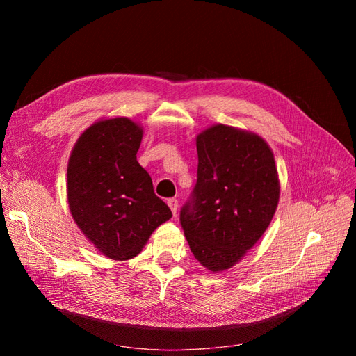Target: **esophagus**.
I'll list each match as a JSON object with an SVG mask.
<instances>
[{
	"label": "esophagus",
	"mask_w": 356,
	"mask_h": 356,
	"mask_svg": "<svg viewBox=\"0 0 356 356\" xmlns=\"http://www.w3.org/2000/svg\"><path fill=\"white\" fill-rule=\"evenodd\" d=\"M168 204H169V208H170L172 213H174V217H177V212H178V200H177L175 197H172V199L168 200Z\"/></svg>",
	"instance_id": "obj_1"
}]
</instances>
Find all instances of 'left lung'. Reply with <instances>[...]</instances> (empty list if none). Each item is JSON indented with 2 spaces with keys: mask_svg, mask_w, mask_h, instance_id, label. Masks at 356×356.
Masks as SVG:
<instances>
[{
  "mask_svg": "<svg viewBox=\"0 0 356 356\" xmlns=\"http://www.w3.org/2000/svg\"><path fill=\"white\" fill-rule=\"evenodd\" d=\"M196 147L197 184L179 221L196 260L220 273L260 241L281 182L272 148L254 132L212 124L197 135Z\"/></svg>",
  "mask_w": 356,
  "mask_h": 356,
  "instance_id": "8db88e82",
  "label": "left lung"
}]
</instances>
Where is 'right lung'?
Returning a JSON list of instances; mask_svg holds the SVG:
<instances>
[{
	"instance_id": "obj_1",
	"label": "right lung",
	"mask_w": 356,
	"mask_h": 356,
	"mask_svg": "<svg viewBox=\"0 0 356 356\" xmlns=\"http://www.w3.org/2000/svg\"><path fill=\"white\" fill-rule=\"evenodd\" d=\"M143 135V126L129 117L101 118L80 135L68 160L72 218L96 250L115 261L136 257L172 217L136 160Z\"/></svg>"
}]
</instances>
